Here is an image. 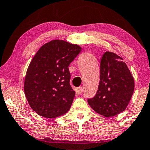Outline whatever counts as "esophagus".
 Returning a JSON list of instances; mask_svg holds the SVG:
<instances>
[{
	"mask_svg": "<svg viewBox=\"0 0 150 150\" xmlns=\"http://www.w3.org/2000/svg\"><path fill=\"white\" fill-rule=\"evenodd\" d=\"M76 91L78 93H82L83 91V86H79V87H77Z\"/></svg>",
	"mask_w": 150,
	"mask_h": 150,
	"instance_id": "esophagus-1",
	"label": "esophagus"
}]
</instances>
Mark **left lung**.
Here are the masks:
<instances>
[{
	"label": "left lung",
	"mask_w": 150,
	"mask_h": 150,
	"mask_svg": "<svg viewBox=\"0 0 150 150\" xmlns=\"http://www.w3.org/2000/svg\"><path fill=\"white\" fill-rule=\"evenodd\" d=\"M100 66L98 89L93 98L88 99V103L99 115L114 117L129 105L134 91V80L123 59L113 52H105Z\"/></svg>",
	"instance_id": "left-lung-1"
}]
</instances>
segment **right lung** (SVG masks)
Segmentation results:
<instances>
[{
    "mask_svg": "<svg viewBox=\"0 0 150 150\" xmlns=\"http://www.w3.org/2000/svg\"><path fill=\"white\" fill-rule=\"evenodd\" d=\"M81 49L77 45L54 40L43 45L32 59L23 88L30 107L40 116L56 118L70 110L75 91L70 84L68 66Z\"/></svg>",
    "mask_w": 150,
    "mask_h": 150,
    "instance_id": "1",
    "label": "right lung"
}]
</instances>
